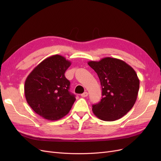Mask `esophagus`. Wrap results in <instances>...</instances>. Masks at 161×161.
<instances>
[{
	"label": "esophagus",
	"mask_w": 161,
	"mask_h": 161,
	"mask_svg": "<svg viewBox=\"0 0 161 161\" xmlns=\"http://www.w3.org/2000/svg\"><path fill=\"white\" fill-rule=\"evenodd\" d=\"M87 96H88V92H84L83 93L81 94L82 97H86Z\"/></svg>",
	"instance_id": "34e87169"
}]
</instances>
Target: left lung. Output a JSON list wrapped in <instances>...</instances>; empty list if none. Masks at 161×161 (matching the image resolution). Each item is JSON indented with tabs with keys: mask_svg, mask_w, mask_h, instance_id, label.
<instances>
[{
	"mask_svg": "<svg viewBox=\"0 0 161 161\" xmlns=\"http://www.w3.org/2000/svg\"><path fill=\"white\" fill-rule=\"evenodd\" d=\"M88 64L99 76L102 99L92 105V112L101 120L112 121L122 118L137 99L140 80L135 70L124 61L106 57Z\"/></svg>",
	"mask_w": 161,
	"mask_h": 161,
	"instance_id": "left-lung-1",
	"label": "left lung"
}]
</instances>
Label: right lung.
<instances>
[{
  "label": "right lung",
  "mask_w": 161,
  "mask_h": 161,
  "mask_svg": "<svg viewBox=\"0 0 161 161\" xmlns=\"http://www.w3.org/2000/svg\"><path fill=\"white\" fill-rule=\"evenodd\" d=\"M71 62L60 55L48 57L40 63L25 82L27 103L37 114L50 121L69 114L76 100L69 90L70 81L64 76Z\"/></svg>",
  "instance_id": "1"
}]
</instances>
